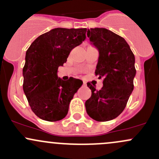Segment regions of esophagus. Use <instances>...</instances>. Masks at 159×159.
Instances as JSON below:
<instances>
[{"mask_svg": "<svg viewBox=\"0 0 159 159\" xmlns=\"http://www.w3.org/2000/svg\"><path fill=\"white\" fill-rule=\"evenodd\" d=\"M83 86H86V83L84 82H84H83Z\"/></svg>", "mask_w": 159, "mask_h": 159, "instance_id": "34e87169", "label": "esophagus"}]
</instances>
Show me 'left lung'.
<instances>
[{
  "label": "left lung",
  "mask_w": 159,
  "mask_h": 159,
  "mask_svg": "<svg viewBox=\"0 0 159 159\" xmlns=\"http://www.w3.org/2000/svg\"><path fill=\"white\" fill-rule=\"evenodd\" d=\"M87 35L99 52L95 75L103 78V87L97 91L88 83L86 111L95 121H110L123 111L134 89L135 58L125 40L110 30L91 28Z\"/></svg>",
  "instance_id": "obj_1"
}]
</instances>
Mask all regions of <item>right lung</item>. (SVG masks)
<instances>
[{"instance_id": "obj_1", "label": "right lung", "mask_w": 159, "mask_h": 159, "mask_svg": "<svg viewBox=\"0 0 159 159\" xmlns=\"http://www.w3.org/2000/svg\"><path fill=\"white\" fill-rule=\"evenodd\" d=\"M87 28H57L40 35L26 51L23 89L34 113L41 119L57 121L67 115L70 100L82 81L57 76L58 67L70 51L86 38Z\"/></svg>"}]
</instances>
